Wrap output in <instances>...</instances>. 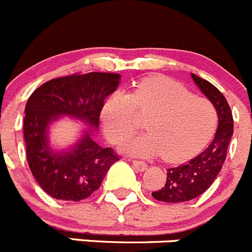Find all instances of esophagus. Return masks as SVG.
<instances>
[{
  "mask_svg": "<svg viewBox=\"0 0 252 252\" xmlns=\"http://www.w3.org/2000/svg\"><path fill=\"white\" fill-rule=\"evenodd\" d=\"M132 165H133V168L138 171H144L147 169V164L141 160H132Z\"/></svg>",
  "mask_w": 252,
  "mask_h": 252,
  "instance_id": "1",
  "label": "esophagus"
}]
</instances>
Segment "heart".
I'll use <instances>...</instances> for the list:
<instances>
[{
    "mask_svg": "<svg viewBox=\"0 0 252 252\" xmlns=\"http://www.w3.org/2000/svg\"><path fill=\"white\" fill-rule=\"evenodd\" d=\"M148 116L146 133L123 147L137 157L161 158L170 163L185 160L202 149L218 126V113L211 100L196 96L186 87L165 77H149L131 93L115 92L101 111L104 131L118 144L138 127L137 116Z\"/></svg>",
    "mask_w": 252,
    "mask_h": 252,
    "instance_id": "obj_1",
    "label": "heart"
}]
</instances>
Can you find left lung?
<instances>
[{
	"instance_id": "obj_1",
	"label": "left lung",
	"mask_w": 252,
	"mask_h": 252,
	"mask_svg": "<svg viewBox=\"0 0 252 252\" xmlns=\"http://www.w3.org/2000/svg\"><path fill=\"white\" fill-rule=\"evenodd\" d=\"M196 86L213 103L218 113V127L210 146L188 163L166 170V183L160 190L152 192L156 200L180 203L202 195L213 184L223 166L226 149L233 136L234 121L230 106L223 94L206 79L191 73Z\"/></svg>"
}]
</instances>
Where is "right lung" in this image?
I'll return each instance as SVG.
<instances>
[{"label": "right lung", "mask_w": 252, "mask_h": 252, "mask_svg": "<svg viewBox=\"0 0 252 252\" xmlns=\"http://www.w3.org/2000/svg\"><path fill=\"white\" fill-rule=\"evenodd\" d=\"M120 74L105 72L74 73L46 82L29 96L23 133L27 160L42 190L56 200L81 201L100 188L106 173L119 156L103 148L93 134L98 129L106 96L115 92ZM62 115L93 126L68 151L49 147L47 129Z\"/></svg>", "instance_id": "1"}]
</instances>
